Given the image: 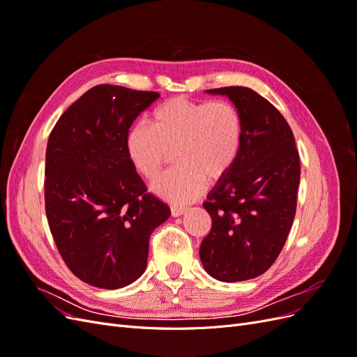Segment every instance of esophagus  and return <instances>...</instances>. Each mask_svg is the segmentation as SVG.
Returning <instances> with one entry per match:
<instances>
[{"mask_svg":"<svg viewBox=\"0 0 357 357\" xmlns=\"http://www.w3.org/2000/svg\"><path fill=\"white\" fill-rule=\"evenodd\" d=\"M186 210H188L186 207H178V205H172V207H171V214L174 215V218H178V215L185 214Z\"/></svg>","mask_w":357,"mask_h":357,"instance_id":"1","label":"esophagus"}]
</instances>
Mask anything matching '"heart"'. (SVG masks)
<instances>
[{"label": "heart", "mask_w": 357, "mask_h": 357, "mask_svg": "<svg viewBox=\"0 0 357 357\" xmlns=\"http://www.w3.org/2000/svg\"><path fill=\"white\" fill-rule=\"evenodd\" d=\"M152 128L134 125L126 135L129 162L147 180L156 178L176 153V167L153 183V192L171 202L195 201L207 181L225 177L240 155L243 123L226 101L174 98L153 112Z\"/></svg>", "instance_id": "b5f03b06"}]
</instances>
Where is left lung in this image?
<instances>
[{"mask_svg": "<svg viewBox=\"0 0 357 357\" xmlns=\"http://www.w3.org/2000/svg\"><path fill=\"white\" fill-rule=\"evenodd\" d=\"M207 93L234 102L243 139L235 165L202 204L211 215V231L199 257L213 278L244 282L264 274L287 240L296 213L299 153L283 114L257 92L228 86Z\"/></svg>", "mask_w": 357, "mask_h": 357, "instance_id": "1", "label": "left lung"}]
</instances>
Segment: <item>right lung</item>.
<instances>
[{
    "label": "right lung",
    "mask_w": 357,
    "mask_h": 357,
    "mask_svg": "<svg viewBox=\"0 0 357 357\" xmlns=\"http://www.w3.org/2000/svg\"><path fill=\"white\" fill-rule=\"evenodd\" d=\"M158 98V92L93 86L49 135V228L70 271L91 286L121 289L142 277L150 234L171 215L147 192L125 149L132 122Z\"/></svg>",
    "instance_id": "obj_1"
}]
</instances>
